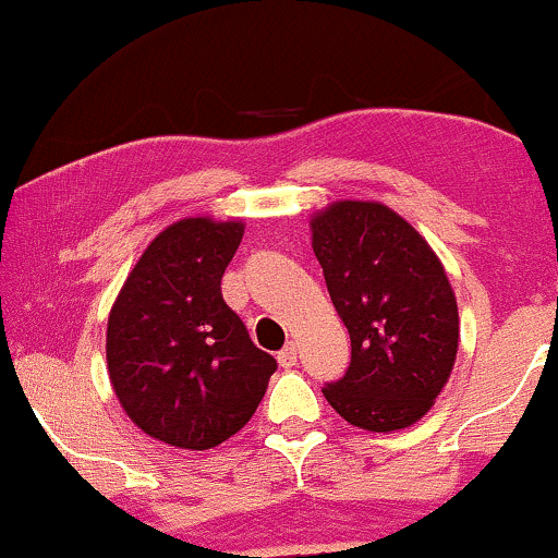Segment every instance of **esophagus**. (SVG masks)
I'll list each match as a JSON object with an SVG mask.
<instances>
[{"label": "esophagus", "instance_id": "obj_1", "mask_svg": "<svg viewBox=\"0 0 558 558\" xmlns=\"http://www.w3.org/2000/svg\"><path fill=\"white\" fill-rule=\"evenodd\" d=\"M277 360L281 367H294V364H298V343L294 341L287 343V347L277 354Z\"/></svg>", "mask_w": 558, "mask_h": 558}]
</instances>
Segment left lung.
Masks as SVG:
<instances>
[{"instance_id":"obj_1","label":"left lung","mask_w":558,"mask_h":558,"mask_svg":"<svg viewBox=\"0 0 558 558\" xmlns=\"http://www.w3.org/2000/svg\"><path fill=\"white\" fill-rule=\"evenodd\" d=\"M313 251L352 339V362L323 396L349 424L393 432L422 418L458 354V305L426 240L375 202L315 215Z\"/></svg>"}]
</instances>
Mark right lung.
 Returning <instances> with one entry per match:
<instances>
[{"label": "right lung", "mask_w": 558, "mask_h": 558, "mask_svg": "<svg viewBox=\"0 0 558 558\" xmlns=\"http://www.w3.org/2000/svg\"><path fill=\"white\" fill-rule=\"evenodd\" d=\"M243 222L191 217L162 230L116 298L108 375L129 418L185 450H209L256 414L277 360L222 300Z\"/></svg>", "instance_id": "1"}]
</instances>
